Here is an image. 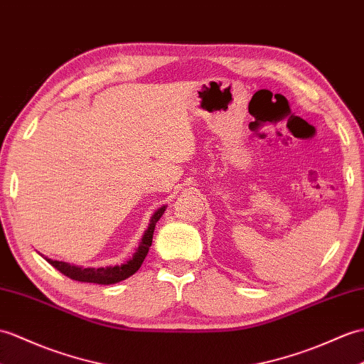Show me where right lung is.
<instances>
[{"mask_svg":"<svg viewBox=\"0 0 364 364\" xmlns=\"http://www.w3.org/2000/svg\"><path fill=\"white\" fill-rule=\"evenodd\" d=\"M166 206L159 208L156 213L154 214L150 220V225L147 228L146 234L141 240V245L138 251L134 252V256L127 262L124 265H116V267H105V268H80V267H74V265H68L65 262H58L53 259H46L50 265L57 268L62 274L68 276L73 281H79V282H88V284H99V285H109V284H116L121 282L124 279L130 277L139 269L141 264L146 259L149 248L151 245V239H154V231H155V225L156 222L161 218L164 214Z\"/></svg>","mask_w":364,"mask_h":364,"instance_id":"obj_1","label":"right lung"}]
</instances>
